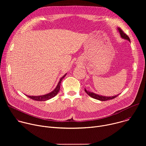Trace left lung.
Wrapping results in <instances>:
<instances>
[{
	"label": "left lung",
	"mask_w": 146,
	"mask_h": 146,
	"mask_svg": "<svg viewBox=\"0 0 146 146\" xmlns=\"http://www.w3.org/2000/svg\"><path fill=\"white\" fill-rule=\"evenodd\" d=\"M118 30L120 33V35H121V37L124 39H126V40H128V41H130V38L129 37H128V36L124 33V32L120 28H118ZM85 91L90 96L91 98H94V99H96L97 100H101V101H106V100H111V99H114L115 98H116L117 96H118L119 95V94H118L117 95H115V96H101V95H97V94H95L93 92H89L87 90H86V89L85 88Z\"/></svg>",
	"instance_id": "left-lung-1"
}]
</instances>
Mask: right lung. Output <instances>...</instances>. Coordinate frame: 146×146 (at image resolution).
<instances>
[{
    "mask_svg": "<svg viewBox=\"0 0 146 146\" xmlns=\"http://www.w3.org/2000/svg\"><path fill=\"white\" fill-rule=\"evenodd\" d=\"M66 74H65L63 77L60 78L56 87L51 92H50L48 94L44 95H41V96H28V95H27V96L28 98H29L34 100H36V101H45V100H48L50 99H51L52 98H53L55 95H56L58 94V93L59 92V90H60V86L61 81L62 80H63V78L66 76Z\"/></svg>",
    "mask_w": 146,
    "mask_h": 146,
    "instance_id": "obj_1",
    "label": "right lung"
}]
</instances>
